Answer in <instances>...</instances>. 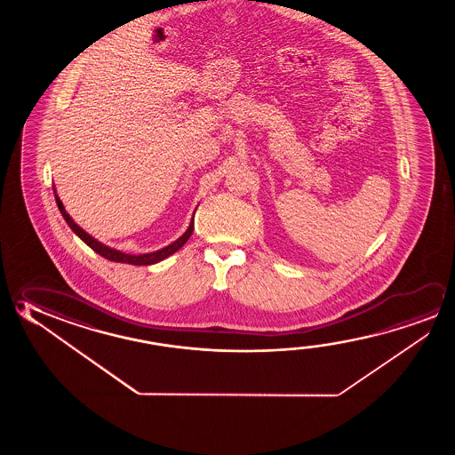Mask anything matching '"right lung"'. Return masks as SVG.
<instances>
[{"mask_svg":"<svg viewBox=\"0 0 455 455\" xmlns=\"http://www.w3.org/2000/svg\"><path fill=\"white\" fill-rule=\"evenodd\" d=\"M53 195H55L57 206L60 209L61 216H63V219L67 220V224L69 225V228L75 231L76 235H77L79 238L83 239L84 243H85L90 249H93L95 252L100 253L101 257H105L108 260L119 261V263H128V265H136V267H141V265H154V263L164 260L166 257H170L172 253L178 252L180 247L184 246L187 241H188V238L192 236V233H194L195 214L192 216V219H190V225H188V228H187L186 233H184L180 238L176 239L174 243H172L170 246L164 247V249H158V251H154V252L138 253V255H134V253L122 252V251L112 249V247L106 246L103 243H100L98 239L93 238L92 235H89L87 231L83 230L79 225L76 224L75 220H73V217L68 214L67 209H65L63 203H61L60 198H59L57 190H55V186H53Z\"/></svg>","mask_w":455,"mask_h":455,"instance_id":"right-lung-1","label":"right lung"}]
</instances>
